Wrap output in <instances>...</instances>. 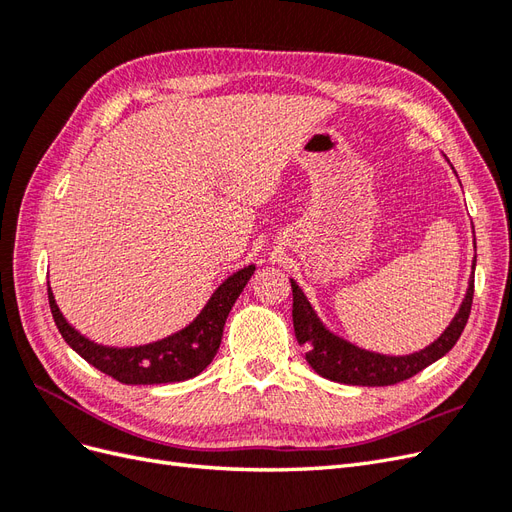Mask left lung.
Listing matches in <instances>:
<instances>
[{"instance_id":"8db88e82","label":"left lung","mask_w":512,"mask_h":512,"mask_svg":"<svg viewBox=\"0 0 512 512\" xmlns=\"http://www.w3.org/2000/svg\"><path fill=\"white\" fill-rule=\"evenodd\" d=\"M476 267V258L472 262V273ZM292 286V324L297 342L305 348V359L312 365L316 374L322 378L352 384V386H389L412 378L431 363L451 350L461 337L466 322L470 318L472 297H474V275L468 282L466 299H463L459 312L444 329V333L429 344L427 348L406 354V356H386L380 352H369L354 346L339 335L331 333L320 322L314 307L309 305L307 297L299 284L290 280Z\"/></svg>"}]
</instances>
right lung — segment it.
<instances>
[{"mask_svg": "<svg viewBox=\"0 0 512 512\" xmlns=\"http://www.w3.org/2000/svg\"><path fill=\"white\" fill-rule=\"evenodd\" d=\"M256 267L247 265L232 273L218 290L211 294L207 305L188 327L158 339L153 344L115 348L91 342L76 331L72 324L59 312L53 290L49 286V305L61 337L66 344L81 354L83 359L100 369L102 374L111 376L123 384H166L183 382L198 376L211 361L222 344L224 324L232 305L239 299L245 284L250 282Z\"/></svg>", "mask_w": 512, "mask_h": 512, "instance_id": "obj_1", "label": "right lung"}]
</instances>
